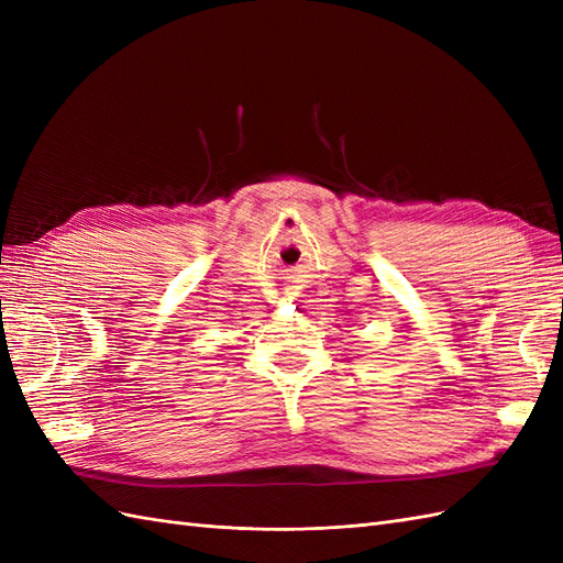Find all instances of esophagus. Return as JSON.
<instances>
[{"instance_id": "34e87169", "label": "esophagus", "mask_w": 563, "mask_h": 563, "mask_svg": "<svg viewBox=\"0 0 563 563\" xmlns=\"http://www.w3.org/2000/svg\"><path fill=\"white\" fill-rule=\"evenodd\" d=\"M288 296H298V294H288Z\"/></svg>"}]
</instances>
